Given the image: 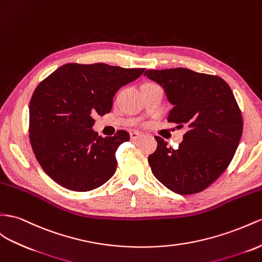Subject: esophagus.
<instances>
[{"mask_svg": "<svg viewBox=\"0 0 262 262\" xmlns=\"http://www.w3.org/2000/svg\"><path fill=\"white\" fill-rule=\"evenodd\" d=\"M129 136H130V139L132 140H137V139H139V138H142L143 137V135L140 133H136V132H133V133H130L129 134Z\"/></svg>", "mask_w": 262, "mask_h": 262, "instance_id": "1", "label": "esophagus"}]
</instances>
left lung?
Wrapping results in <instances>:
<instances>
[{
  "mask_svg": "<svg viewBox=\"0 0 262 262\" xmlns=\"http://www.w3.org/2000/svg\"><path fill=\"white\" fill-rule=\"evenodd\" d=\"M144 75L162 85L173 105L167 120L188 128L178 149L155 137L157 149L148 157L154 176L179 195L205 190L229 166L243 135L231 89L219 76L183 67L148 70Z\"/></svg>",
  "mask_w": 262,
  "mask_h": 262,
  "instance_id": "left-lung-1",
  "label": "left lung"
}]
</instances>
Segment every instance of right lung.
<instances>
[{"mask_svg":"<svg viewBox=\"0 0 262 262\" xmlns=\"http://www.w3.org/2000/svg\"><path fill=\"white\" fill-rule=\"evenodd\" d=\"M145 69L104 63H69L37 85L30 102V142L43 170L66 189L90 191L116 171V150L129 140L126 130L100 137L94 116L108 114L120 87Z\"/></svg>","mask_w":262,"mask_h":262,"instance_id":"obj_1","label":"right lung"}]
</instances>
